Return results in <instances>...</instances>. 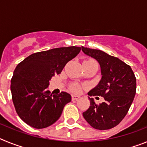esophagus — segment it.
I'll use <instances>...</instances> for the list:
<instances>
[{
  "instance_id": "1",
  "label": "esophagus",
  "mask_w": 147,
  "mask_h": 147,
  "mask_svg": "<svg viewBox=\"0 0 147 147\" xmlns=\"http://www.w3.org/2000/svg\"><path fill=\"white\" fill-rule=\"evenodd\" d=\"M80 98V96H77V95H72L71 98H72V101H75V100H77Z\"/></svg>"
}]
</instances>
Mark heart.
I'll use <instances>...</instances> for the list:
<instances>
[{"label":"heart","instance_id":"heart-1","mask_svg":"<svg viewBox=\"0 0 147 147\" xmlns=\"http://www.w3.org/2000/svg\"><path fill=\"white\" fill-rule=\"evenodd\" d=\"M83 65H97L98 66V63L96 60L93 59H86V60L84 61L83 62ZM81 86L78 84H72V85H70V89H71V91L74 92V93H79V92L81 90Z\"/></svg>","mask_w":147,"mask_h":147}]
</instances>
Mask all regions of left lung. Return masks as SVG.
I'll return each instance as SVG.
<instances>
[{
    "mask_svg": "<svg viewBox=\"0 0 147 147\" xmlns=\"http://www.w3.org/2000/svg\"><path fill=\"white\" fill-rule=\"evenodd\" d=\"M82 50L98 61L102 75L98 85L88 94L105 98V102L97 105L89 97L90 106L83 113V116L95 129H111L123 120L133 102L136 78L130 66L119 58L97 49L82 46Z\"/></svg>",
    "mask_w": 147,
    "mask_h": 147,
    "instance_id": "obj_1",
    "label": "left lung"
}]
</instances>
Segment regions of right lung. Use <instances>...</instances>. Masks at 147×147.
Instances as JSON below:
<instances>
[{"instance_id":"right-lung-1","label":"right lung","mask_w":147,"mask_h":147,"mask_svg":"<svg viewBox=\"0 0 147 147\" xmlns=\"http://www.w3.org/2000/svg\"><path fill=\"white\" fill-rule=\"evenodd\" d=\"M80 51V47L70 46L40 51L17 65L11 80V97L17 113L26 124L42 129L59 119L71 96L63 91L53 95L48 90L49 81Z\"/></svg>"}]
</instances>
